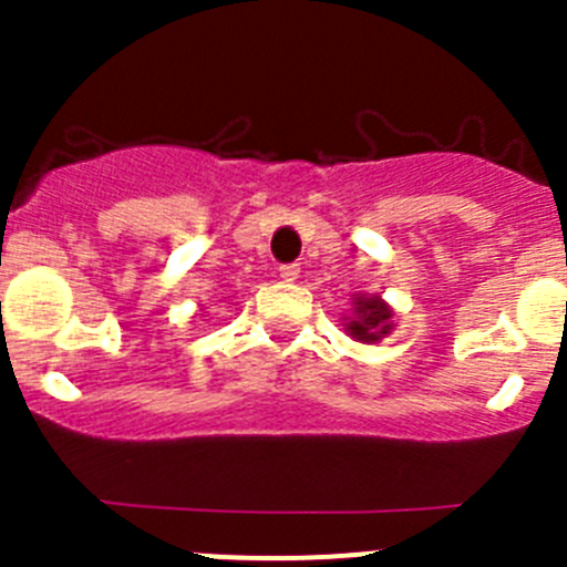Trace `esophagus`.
I'll return each mask as SVG.
<instances>
[{"label":"esophagus","mask_w":567,"mask_h":567,"mask_svg":"<svg viewBox=\"0 0 567 567\" xmlns=\"http://www.w3.org/2000/svg\"><path fill=\"white\" fill-rule=\"evenodd\" d=\"M298 275H300L298 264H287V267H280V280H287V284L298 280Z\"/></svg>","instance_id":"34e87169"}]
</instances>
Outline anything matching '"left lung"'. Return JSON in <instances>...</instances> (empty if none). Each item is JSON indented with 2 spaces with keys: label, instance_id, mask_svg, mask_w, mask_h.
Here are the masks:
<instances>
[{
  "label": "left lung",
  "instance_id": "obj_1",
  "mask_svg": "<svg viewBox=\"0 0 567 567\" xmlns=\"http://www.w3.org/2000/svg\"><path fill=\"white\" fill-rule=\"evenodd\" d=\"M346 334L360 343H378L394 329V309L380 295H352V312L343 318Z\"/></svg>",
  "mask_w": 567,
  "mask_h": 567
}]
</instances>
